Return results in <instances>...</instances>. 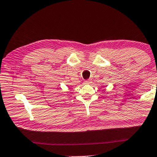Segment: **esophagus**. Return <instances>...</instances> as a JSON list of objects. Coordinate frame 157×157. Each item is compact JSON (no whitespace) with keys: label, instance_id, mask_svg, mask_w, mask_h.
<instances>
[{"label":"esophagus","instance_id":"esophagus-1","mask_svg":"<svg viewBox=\"0 0 157 157\" xmlns=\"http://www.w3.org/2000/svg\"><path fill=\"white\" fill-rule=\"evenodd\" d=\"M90 82V80H85V84H89Z\"/></svg>","mask_w":157,"mask_h":157}]
</instances>
